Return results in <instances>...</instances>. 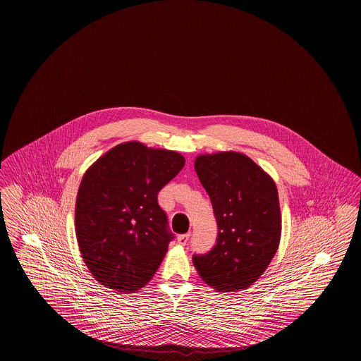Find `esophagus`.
<instances>
[{
    "mask_svg": "<svg viewBox=\"0 0 361 361\" xmlns=\"http://www.w3.org/2000/svg\"><path fill=\"white\" fill-rule=\"evenodd\" d=\"M189 233H183V235H179V236H178V243H179L180 246H185V245H188V242H189Z\"/></svg>",
    "mask_w": 361,
    "mask_h": 361,
    "instance_id": "esophagus-1",
    "label": "esophagus"
}]
</instances>
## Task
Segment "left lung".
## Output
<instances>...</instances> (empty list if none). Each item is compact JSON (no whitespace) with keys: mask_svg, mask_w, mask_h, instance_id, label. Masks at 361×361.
<instances>
[{"mask_svg":"<svg viewBox=\"0 0 361 361\" xmlns=\"http://www.w3.org/2000/svg\"><path fill=\"white\" fill-rule=\"evenodd\" d=\"M194 169L217 220V243L194 255L200 277L217 292L254 284L277 252L281 210L273 178L245 153L198 154Z\"/></svg>","mask_w":361,"mask_h":361,"instance_id":"obj_1","label":"left lung"}]
</instances>
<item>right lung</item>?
Listing matches in <instances>:
<instances>
[{"mask_svg": "<svg viewBox=\"0 0 361 361\" xmlns=\"http://www.w3.org/2000/svg\"><path fill=\"white\" fill-rule=\"evenodd\" d=\"M183 166L180 153L128 141L85 171L75 226L81 257L96 281L123 293L151 281L172 239L157 192Z\"/></svg>", "mask_w": 361, "mask_h": 361, "instance_id": "obj_1", "label": "right lung"}]
</instances>
